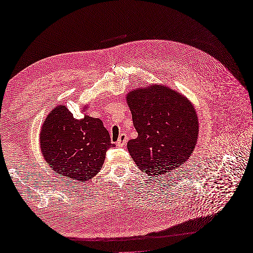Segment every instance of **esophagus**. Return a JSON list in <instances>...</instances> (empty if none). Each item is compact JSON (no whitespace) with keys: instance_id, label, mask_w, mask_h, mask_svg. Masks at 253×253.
Masks as SVG:
<instances>
[{"instance_id":"obj_1","label":"esophagus","mask_w":253,"mask_h":253,"mask_svg":"<svg viewBox=\"0 0 253 253\" xmlns=\"http://www.w3.org/2000/svg\"><path fill=\"white\" fill-rule=\"evenodd\" d=\"M127 140H128V137H127V135L126 134H125V133H122L120 136H119V138H118V140H117V144L119 145H125L126 142H127Z\"/></svg>"}]
</instances>
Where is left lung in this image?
<instances>
[{
  "label": "left lung",
  "mask_w": 253,
  "mask_h": 253,
  "mask_svg": "<svg viewBox=\"0 0 253 253\" xmlns=\"http://www.w3.org/2000/svg\"><path fill=\"white\" fill-rule=\"evenodd\" d=\"M138 136L127 142L137 167L150 176L169 173L187 162L198 136V120L187 98L164 85L128 93Z\"/></svg>",
  "instance_id": "8db88e82"
}]
</instances>
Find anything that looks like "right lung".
Instances as JSON below:
<instances>
[{
  "mask_svg": "<svg viewBox=\"0 0 253 253\" xmlns=\"http://www.w3.org/2000/svg\"><path fill=\"white\" fill-rule=\"evenodd\" d=\"M40 144L44 159L55 173L79 182L101 170L106 151L115 145L100 119H76L63 105L56 106L45 119Z\"/></svg>",
  "mask_w": 253,
  "mask_h": 253,
  "instance_id": "1",
  "label": "right lung"
}]
</instances>
